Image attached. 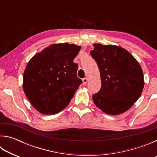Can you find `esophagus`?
I'll use <instances>...</instances> for the list:
<instances>
[{
	"label": "esophagus",
	"instance_id": "1",
	"mask_svg": "<svg viewBox=\"0 0 157 157\" xmlns=\"http://www.w3.org/2000/svg\"><path fill=\"white\" fill-rule=\"evenodd\" d=\"M87 82H88V79H87L86 78H85L84 79H82V83H83V84H86L87 83Z\"/></svg>",
	"mask_w": 157,
	"mask_h": 157
}]
</instances>
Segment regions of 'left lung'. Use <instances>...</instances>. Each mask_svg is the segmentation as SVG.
<instances>
[{"label": "left lung", "instance_id": "8db88e82", "mask_svg": "<svg viewBox=\"0 0 157 157\" xmlns=\"http://www.w3.org/2000/svg\"><path fill=\"white\" fill-rule=\"evenodd\" d=\"M92 57L99 67L101 89L92 96L95 105L109 115H119L131 108L142 94L141 66L121 46L94 44Z\"/></svg>", "mask_w": 157, "mask_h": 157}]
</instances>
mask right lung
<instances>
[{"label":"right lung","mask_w":157,"mask_h":157,"mask_svg":"<svg viewBox=\"0 0 157 157\" xmlns=\"http://www.w3.org/2000/svg\"><path fill=\"white\" fill-rule=\"evenodd\" d=\"M81 46L75 44L50 45L29 61L23 77V89L39 113L52 115L66 107L74 96L81 79L73 59Z\"/></svg>","instance_id":"obj_1"}]
</instances>
